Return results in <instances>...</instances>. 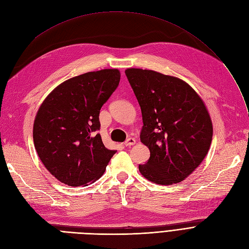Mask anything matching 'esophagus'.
<instances>
[{"instance_id": "34e87169", "label": "esophagus", "mask_w": 249, "mask_h": 249, "mask_svg": "<svg viewBox=\"0 0 249 249\" xmlns=\"http://www.w3.org/2000/svg\"><path fill=\"white\" fill-rule=\"evenodd\" d=\"M136 143V140L134 139V138H132V137H130V138H127L126 140H125V142H124V145L126 147H130V146H132V145H134Z\"/></svg>"}]
</instances>
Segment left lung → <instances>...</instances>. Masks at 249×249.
I'll return each instance as SVG.
<instances>
[{"mask_svg": "<svg viewBox=\"0 0 249 249\" xmlns=\"http://www.w3.org/2000/svg\"><path fill=\"white\" fill-rule=\"evenodd\" d=\"M142 112L141 142L150 151L140 173L149 181H182L206 157L213 127L203 100L185 81L152 70H125Z\"/></svg>", "mask_w": 249, "mask_h": 249, "instance_id": "8db88e82", "label": "left lung"}]
</instances>
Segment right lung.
<instances>
[{
  "label": "right lung",
  "mask_w": 249,
  "mask_h": 249,
  "mask_svg": "<svg viewBox=\"0 0 249 249\" xmlns=\"http://www.w3.org/2000/svg\"><path fill=\"white\" fill-rule=\"evenodd\" d=\"M119 80L117 69L88 72L64 81L43 101L34 122V145L58 181L80 186L104 174L116 150L103 144L99 114Z\"/></svg>",
  "instance_id": "1"
}]
</instances>
